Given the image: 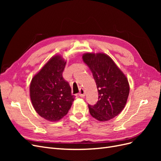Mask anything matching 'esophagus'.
Wrapping results in <instances>:
<instances>
[{
    "label": "esophagus",
    "mask_w": 161,
    "mask_h": 161,
    "mask_svg": "<svg viewBox=\"0 0 161 161\" xmlns=\"http://www.w3.org/2000/svg\"><path fill=\"white\" fill-rule=\"evenodd\" d=\"M79 96L80 97H84L85 96V90L82 89V88H80V92H79Z\"/></svg>",
    "instance_id": "esophagus-1"
}]
</instances>
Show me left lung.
<instances>
[{
  "label": "left lung",
  "mask_w": 161,
  "mask_h": 161,
  "mask_svg": "<svg viewBox=\"0 0 161 161\" xmlns=\"http://www.w3.org/2000/svg\"><path fill=\"white\" fill-rule=\"evenodd\" d=\"M82 60L89 67L98 90V101L89 105L90 114L100 121L114 118L124 109L130 92L127 77L103 53H86Z\"/></svg>",
  "instance_id": "1"
}]
</instances>
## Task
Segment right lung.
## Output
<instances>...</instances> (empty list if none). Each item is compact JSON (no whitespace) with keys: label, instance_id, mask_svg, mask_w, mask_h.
<instances>
[{"label":"right lung","instance_id":"add662e5","mask_svg":"<svg viewBox=\"0 0 161 161\" xmlns=\"http://www.w3.org/2000/svg\"><path fill=\"white\" fill-rule=\"evenodd\" d=\"M66 64L61 56H53L31 82L30 92L33 108L48 121L61 119L75 100L69 82L62 76Z\"/></svg>","mask_w":161,"mask_h":161}]
</instances>
